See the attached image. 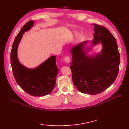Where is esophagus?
<instances>
[{
  "label": "esophagus",
  "instance_id": "34e87169",
  "mask_svg": "<svg viewBox=\"0 0 129 129\" xmlns=\"http://www.w3.org/2000/svg\"><path fill=\"white\" fill-rule=\"evenodd\" d=\"M64 60H65V61L66 62L69 63L70 62V57L69 56H65L64 57Z\"/></svg>",
  "mask_w": 129,
  "mask_h": 129
}]
</instances>
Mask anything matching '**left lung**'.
Returning <instances> with one entry per match:
<instances>
[{
    "instance_id": "obj_1",
    "label": "left lung",
    "mask_w": 129,
    "mask_h": 129,
    "mask_svg": "<svg viewBox=\"0 0 129 129\" xmlns=\"http://www.w3.org/2000/svg\"><path fill=\"white\" fill-rule=\"evenodd\" d=\"M95 33L92 45L101 43L103 50L94 57L86 55L84 50L87 42L71 49L70 69L74 85L84 94L96 95L113 84L118 75L120 61L116 40L105 26L93 24Z\"/></svg>"
}]
</instances>
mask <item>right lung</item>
Instances as JSON below:
<instances>
[{"label": "right lung", "instance_id": "1", "mask_svg": "<svg viewBox=\"0 0 129 129\" xmlns=\"http://www.w3.org/2000/svg\"><path fill=\"white\" fill-rule=\"evenodd\" d=\"M34 21L30 20L16 35L10 53V62L14 76L20 87L29 95L43 96L50 93L55 86L58 68L56 56H52L35 69H29L19 62L17 57L19 43L25 31L29 30Z\"/></svg>", "mask_w": 129, "mask_h": 129}]
</instances>
